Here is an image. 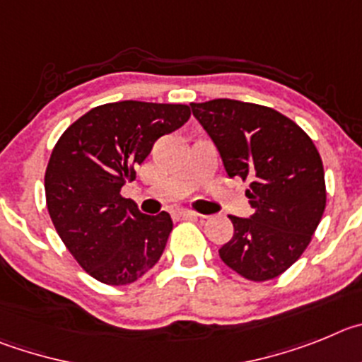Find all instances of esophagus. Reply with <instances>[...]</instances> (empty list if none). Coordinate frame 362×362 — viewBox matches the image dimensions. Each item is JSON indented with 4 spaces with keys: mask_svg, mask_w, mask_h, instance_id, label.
Here are the masks:
<instances>
[{
    "mask_svg": "<svg viewBox=\"0 0 362 362\" xmlns=\"http://www.w3.org/2000/svg\"><path fill=\"white\" fill-rule=\"evenodd\" d=\"M178 218H185V220H198V218H204V214L197 213V211H189V209H180L177 211Z\"/></svg>",
    "mask_w": 362,
    "mask_h": 362,
    "instance_id": "esophagus-1",
    "label": "esophagus"
}]
</instances>
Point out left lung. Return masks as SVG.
Wrapping results in <instances>:
<instances>
[{
	"instance_id": "8db88e82",
	"label": "left lung",
	"mask_w": 362,
	"mask_h": 362,
	"mask_svg": "<svg viewBox=\"0 0 362 362\" xmlns=\"http://www.w3.org/2000/svg\"><path fill=\"white\" fill-rule=\"evenodd\" d=\"M230 178L249 180L250 218L229 216L234 234L221 262L249 281H269L294 265L327 205L323 160L310 136L283 113L233 99L191 103Z\"/></svg>"
}]
</instances>
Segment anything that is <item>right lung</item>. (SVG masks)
I'll use <instances>...</instances> for the list:
<instances>
[{
  "label": "right lung",
  "mask_w": 362,
  "mask_h": 362,
  "mask_svg": "<svg viewBox=\"0 0 362 362\" xmlns=\"http://www.w3.org/2000/svg\"><path fill=\"white\" fill-rule=\"evenodd\" d=\"M187 104L119 100L90 110L54 146L45 173L54 227L97 281L128 285L160 259L173 221L149 216L120 197L162 135L184 126Z\"/></svg>",
  "instance_id": "add662e5"
}]
</instances>
